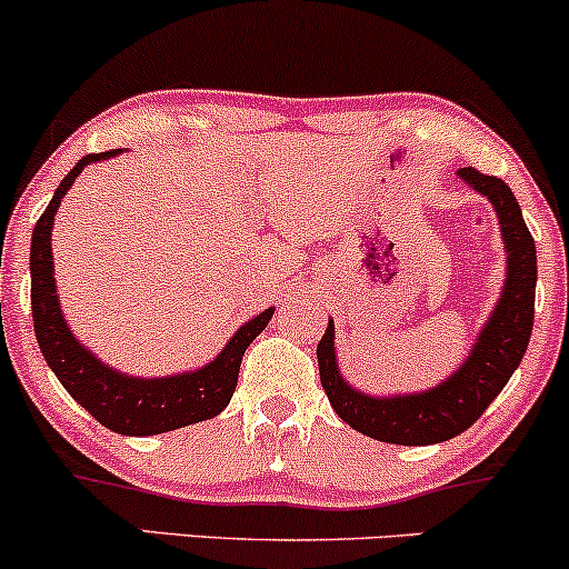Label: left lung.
<instances>
[{
  "label": "left lung",
  "instance_id": "8db88e82",
  "mask_svg": "<svg viewBox=\"0 0 569 569\" xmlns=\"http://www.w3.org/2000/svg\"><path fill=\"white\" fill-rule=\"evenodd\" d=\"M468 187L492 202L506 243V283L485 329L462 361V367L430 390L407 396H369L356 390L339 375L335 350V321L318 342V371L331 409L358 433L385 443L426 447L449 441L468 430L485 415L489 403L511 380L525 358L535 321V283L538 257L521 208L511 187L498 176H485L476 168L457 171Z\"/></svg>",
  "mask_w": 569,
  "mask_h": 569
}]
</instances>
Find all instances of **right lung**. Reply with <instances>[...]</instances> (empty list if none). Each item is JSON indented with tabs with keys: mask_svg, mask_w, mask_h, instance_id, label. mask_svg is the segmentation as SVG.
<instances>
[{
	"mask_svg": "<svg viewBox=\"0 0 569 569\" xmlns=\"http://www.w3.org/2000/svg\"><path fill=\"white\" fill-rule=\"evenodd\" d=\"M122 149L112 152L84 154L58 184L53 200L44 208L31 232V316H34V335L48 367L56 371L58 382L69 390L77 403H82L103 428L122 436H154L168 430L192 426L217 417L230 403L238 385L240 361L248 345L253 342L270 323L276 307H267L257 318L240 326L234 337L224 345V350L206 367L184 371V375L141 377L122 375L90 352L84 345L71 335L67 318L58 302L56 278H53V232L56 211L61 206L63 194L74 184L84 166L98 160H109L120 154Z\"/></svg>",
	"mask_w": 569,
	"mask_h": 569,
	"instance_id": "1",
	"label": "right lung"
}]
</instances>
